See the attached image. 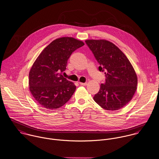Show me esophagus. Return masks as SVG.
Returning a JSON list of instances; mask_svg holds the SVG:
<instances>
[{
  "label": "esophagus",
  "mask_w": 159,
  "mask_h": 159,
  "mask_svg": "<svg viewBox=\"0 0 159 159\" xmlns=\"http://www.w3.org/2000/svg\"><path fill=\"white\" fill-rule=\"evenodd\" d=\"M79 84L81 85H83V86H85V85H87V83H83V82H79Z\"/></svg>",
  "instance_id": "esophagus-1"
}]
</instances>
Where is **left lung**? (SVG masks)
<instances>
[{"label":"left lung","instance_id":"1","mask_svg":"<svg viewBox=\"0 0 159 159\" xmlns=\"http://www.w3.org/2000/svg\"><path fill=\"white\" fill-rule=\"evenodd\" d=\"M86 44L105 71V83L102 84L94 101L106 110L122 108L133 98L138 84L136 73L126 55L113 43L106 39H87Z\"/></svg>","mask_w":159,"mask_h":159}]
</instances>
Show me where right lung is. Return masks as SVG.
Listing matches in <instances>:
<instances>
[{
    "label": "right lung",
    "instance_id": "1",
    "mask_svg": "<svg viewBox=\"0 0 159 159\" xmlns=\"http://www.w3.org/2000/svg\"><path fill=\"white\" fill-rule=\"evenodd\" d=\"M84 43L72 37H62L52 41L40 53L29 73V89L42 107L57 109L66 103L76 86L63 77L67 60Z\"/></svg>",
    "mask_w": 159,
    "mask_h": 159
}]
</instances>
